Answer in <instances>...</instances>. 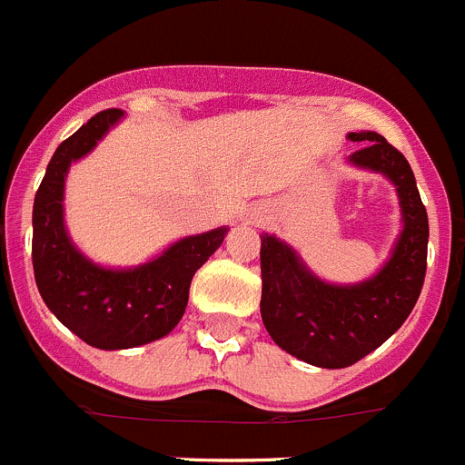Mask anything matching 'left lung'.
Instances as JSON below:
<instances>
[{
    "instance_id": "obj_1",
    "label": "left lung",
    "mask_w": 465,
    "mask_h": 465,
    "mask_svg": "<svg viewBox=\"0 0 465 465\" xmlns=\"http://www.w3.org/2000/svg\"><path fill=\"white\" fill-rule=\"evenodd\" d=\"M351 138L364 141L351 154L352 164L386 173L398 185L404 230L383 271L355 287L324 284L287 244L261 237L265 329L282 351L324 369L351 367L391 339L414 311L426 280L428 213L410 162L376 131Z\"/></svg>"
}]
</instances>
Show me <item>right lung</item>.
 Returning a JSON list of instances; mask_svg holds the SVG:
<instances>
[{
	"instance_id": "obj_1",
	"label": "right lung",
	"mask_w": 465,
	"mask_h": 465,
	"mask_svg": "<svg viewBox=\"0 0 465 465\" xmlns=\"http://www.w3.org/2000/svg\"><path fill=\"white\" fill-rule=\"evenodd\" d=\"M122 114L103 110L58 145L33 206V268L44 303L73 334L101 351L136 348L169 334L183 317L193 275L225 237V228L185 237L134 271L98 268L70 244L63 225L67 166Z\"/></svg>"
}]
</instances>
